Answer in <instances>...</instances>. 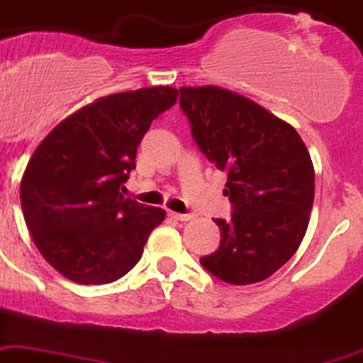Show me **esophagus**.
I'll return each instance as SVG.
<instances>
[{"label": "esophagus", "instance_id": "esophagus-1", "mask_svg": "<svg viewBox=\"0 0 363 363\" xmlns=\"http://www.w3.org/2000/svg\"><path fill=\"white\" fill-rule=\"evenodd\" d=\"M169 216L173 220H179V222H188V220H191V214H179V212H169Z\"/></svg>", "mask_w": 363, "mask_h": 363}]
</instances>
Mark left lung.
<instances>
[{
	"mask_svg": "<svg viewBox=\"0 0 363 363\" xmlns=\"http://www.w3.org/2000/svg\"><path fill=\"white\" fill-rule=\"evenodd\" d=\"M181 108L208 160L228 173L223 196L235 212L216 220L222 242L201 264L231 285L270 278L298 250L315 197L308 147L257 102L218 85L181 87Z\"/></svg>",
	"mask_w": 363,
	"mask_h": 363,
	"instance_id": "1",
	"label": "left lung"
}]
</instances>
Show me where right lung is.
<instances>
[{"instance_id":"obj_1","label":"right lung","mask_w":363,"mask_h":363,"mask_svg":"<svg viewBox=\"0 0 363 363\" xmlns=\"http://www.w3.org/2000/svg\"><path fill=\"white\" fill-rule=\"evenodd\" d=\"M177 96L169 85L100 96L61 121L29 158L20 182L23 220L40 255L70 281L123 278L166 220L164 208L121 190L141 138Z\"/></svg>"}]
</instances>
